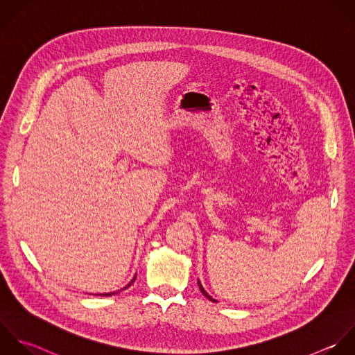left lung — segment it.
Here are the masks:
<instances>
[{
	"instance_id": "8db88e82",
	"label": "left lung",
	"mask_w": 355,
	"mask_h": 355,
	"mask_svg": "<svg viewBox=\"0 0 355 355\" xmlns=\"http://www.w3.org/2000/svg\"><path fill=\"white\" fill-rule=\"evenodd\" d=\"M198 285H199V289H200V292H202V293H203V295H205V296H206L209 300H211V302L217 303V300H214V299H213V297H211V296H210V295H209V293H207V292L203 289V286H202V284H200L199 281H198Z\"/></svg>"
}]
</instances>
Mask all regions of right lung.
<instances>
[{
  "mask_svg": "<svg viewBox=\"0 0 355 355\" xmlns=\"http://www.w3.org/2000/svg\"><path fill=\"white\" fill-rule=\"evenodd\" d=\"M135 278H137V275H135V277H134V278H132V279H131V281H130V284H128V285H125V286H124V288H123V289H127V288H128V286H131V284H134V281H135ZM120 291H121V289H120ZM120 291H117V292H110V293H99V296H113V295H116V293H119V292H120Z\"/></svg>",
  "mask_w": 355,
  "mask_h": 355,
  "instance_id": "add662e5",
  "label": "right lung"
}]
</instances>
